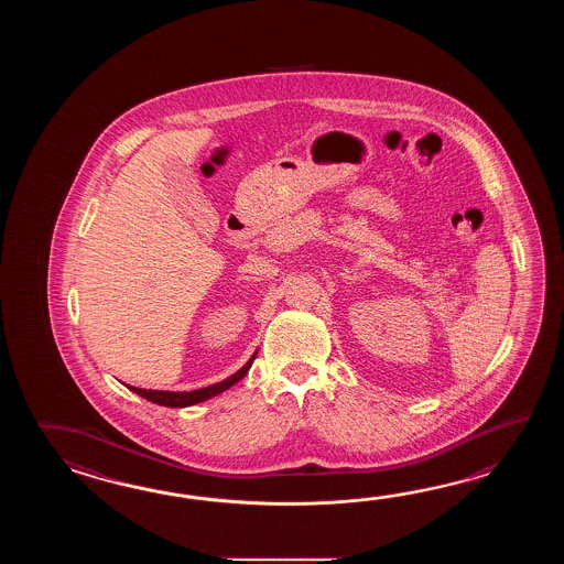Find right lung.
Wrapping results in <instances>:
<instances>
[{
    "label": "right lung",
    "mask_w": 564,
    "mask_h": 564,
    "mask_svg": "<svg viewBox=\"0 0 564 564\" xmlns=\"http://www.w3.org/2000/svg\"><path fill=\"white\" fill-rule=\"evenodd\" d=\"M256 355H258V352H253L252 359L248 360V362L241 367L240 371L234 372L226 381L212 384V387H205V389H197V391H187V393L183 391V393H180V391H147V389L129 387V384H127V387H129L131 391H134L137 395L144 397V399L153 401L156 405H165V408H189V405H195V403H202L205 399L219 395L221 391H226L231 384L238 383L240 379H243V375L250 371Z\"/></svg>",
    "instance_id": "add662e5"
}]
</instances>
